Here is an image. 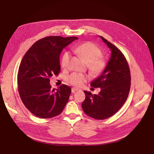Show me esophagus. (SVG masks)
Returning a JSON list of instances; mask_svg holds the SVG:
<instances>
[{
	"label": "esophagus",
	"instance_id": "obj_1",
	"mask_svg": "<svg viewBox=\"0 0 154 154\" xmlns=\"http://www.w3.org/2000/svg\"><path fill=\"white\" fill-rule=\"evenodd\" d=\"M81 90L80 88H75V87H73L72 88V93H75V91H80Z\"/></svg>",
	"mask_w": 154,
	"mask_h": 154
}]
</instances>
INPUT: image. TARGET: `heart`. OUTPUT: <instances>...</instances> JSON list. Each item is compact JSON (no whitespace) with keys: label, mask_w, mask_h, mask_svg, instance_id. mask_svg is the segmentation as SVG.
Returning <instances> with one entry per match:
<instances>
[{"label":"heart","mask_w":154,"mask_h":154,"mask_svg":"<svg viewBox=\"0 0 154 154\" xmlns=\"http://www.w3.org/2000/svg\"><path fill=\"white\" fill-rule=\"evenodd\" d=\"M75 53L78 54L88 64L90 72L94 75L100 74L106 67L105 60L100 57L101 51L92 42H86L77 46L73 49ZM70 55L69 52H65L61 60V65L63 68L67 69L69 66ZM86 75L82 73L74 72L67 78V82L75 86H81L86 80Z\"/></svg>","instance_id":"b5f03b06"}]
</instances>
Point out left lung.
<instances>
[{"label":"left lung","instance_id":"obj_1","mask_svg":"<svg viewBox=\"0 0 154 154\" xmlns=\"http://www.w3.org/2000/svg\"><path fill=\"white\" fill-rule=\"evenodd\" d=\"M99 37L112 51L111 57L101 75L91 83L100 88L98 94L84 91L82 107L86 115L96 119H105L115 115L126 101L130 88V72L121 51L101 36Z\"/></svg>","mask_w":154,"mask_h":154}]
</instances>
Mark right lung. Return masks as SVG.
I'll return each instance as SVG.
<instances>
[{
    "label": "right lung",
    "instance_id": "1",
    "mask_svg": "<svg viewBox=\"0 0 154 154\" xmlns=\"http://www.w3.org/2000/svg\"><path fill=\"white\" fill-rule=\"evenodd\" d=\"M77 37L42 38L31 46L22 60L17 73L18 91L29 110L37 117L58 116L68 102L71 88L66 85L52 89L49 78L60 72V55Z\"/></svg>",
    "mask_w": 154,
    "mask_h": 154
}]
</instances>
